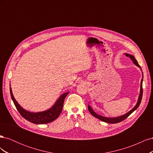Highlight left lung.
Returning <instances> with one entry per match:
<instances>
[{
	"label": "left lung",
	"mask_w": 153,
	"mask_h": 153,
	"mask_svg": "<svg viewBox=\"0 0 153 153\" xmlns=\"http://www.w3.org/2000/svg\"><path fill=\"white\" fill-rule=\"evenodd\" d=\"M124 55H126V57H128L131 59V61H133V62L135 64V65L140 68V70L142 71L141 68L139 64H138L137 61L136 60V59L135 58V57L133 56V55L131 54H129V53H124ZM142 82H143V73H142V80H141V82H140V94L139 96H138V100H137V102L135 105V106H134V107L131 110H129V112H128L127 113H126L124 115H121V116H118V117H104L102 116V115H100L99 114H98L97 113H96L94 110L92 108L91 106L90 105H88V110L90 112V113L93 115L94 117H96L97 119H100V121H103L105 123H112V124H115V123H118L119 122H121L123 121V120H124L125 119H126L129 115L131 114H132L134 111L136 110L137 109V108L139 106L140 102H141V100H142V93H143V89H142Z\"/></svg>",
	"instance_id": "1"
}]
</instances>
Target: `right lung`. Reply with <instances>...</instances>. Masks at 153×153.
I'll list each match as a JSON object with an SVG mask.
<instances>
[{"mask_svg": "<svg viewBox=\"0 0 153 153\" xmlns=\"http://www.w3.org/2000/svg\"><path fill=\"white\" fill-rule=\"evenodd\" d=\"M10 93L14 104H15L16 109L23 117L25 118L28 121L34 124H43L53 121L54 120L56 119L59 116V115L61 114L62 112L64 99L69 94V92H64V94L60 96L59 98L55 101V103L52 107L48 110L38 112H32L22 107L19 103L17 102L15 98H14L11 84Z\"/></svg>", "mask_w": 153, "mask_h": 153, "instance_id": "1", "label": "right lung"}]
</instances>
